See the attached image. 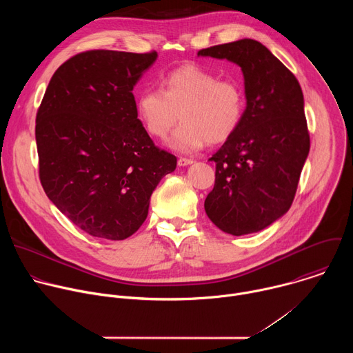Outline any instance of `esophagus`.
<instances>
[{
  "instance_id": "34e87169",
  "label": "esophagus",
  "mask_w": 353,
  "mask_h": 353,
  "mask_svg": "<svg viewBox=\"0 0 353 353\" xmlns=\"http://www.w3.org/2000/svg\"><path fill=\"white\" fill-rule=\"evenodd\" d=\"M177 163H179V166H187V165H191V163H192V159H188V158H179Z\"/></svg>"
}]
</instances>
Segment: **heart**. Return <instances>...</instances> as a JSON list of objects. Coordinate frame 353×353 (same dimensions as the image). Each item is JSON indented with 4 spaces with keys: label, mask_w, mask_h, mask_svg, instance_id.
<instances>
[{
    "label": "heart",
    "mask_w": 353,
    "mask_h": 353,
    "mask_svg": "<svg viewBox=\"0 0 353 353\" xmlns=\"http://www.w3.org/2000/svg\"><path fill=\"white\" fill-rule=\"evenodd\" d=\"M245 110L241 85L195 64L172 70L161 88H145L137 97V116L146 132L165 139L179 119L170 145L180 152H194L210 143H221L239 128Z\"/></svg>",
    "instance_id": "1"
}]
</instances>
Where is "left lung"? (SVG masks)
<instances>
[{"instance_id":"8db88e82","label":"left lung","mask_w":353,"mask_h":353,"mask_svg":"<svg viewBox=\"0 0 353 353\" xmlns=\"http://www.w3.org/2000/svg\"><path fill=\"white\" fill-rule=\"evenodd\" d=\"M198 56L226 59L244 75V117L216 154L208 218L225 233L263 230L288 212L310 149L303 92L296 77L253 39L218 44Z\"/></svg>"}]
</instances>
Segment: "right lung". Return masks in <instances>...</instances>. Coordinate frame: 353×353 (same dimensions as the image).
Returning a JSON list of instances; mask_svg holds the SVG:
<instances>
[{"instance_id": "1", "label": "right lung", "mask_w": 353, "mask_h": 353, "mask_svg": "<svg viewBox=\"0 0 353 353\" xmlns=\"http://www.w3.org/2000/svg\"><path fill=\"white\" fill-rule=\"evenodd\" d=\"M158 54L89 50L59 67L36 114L39 179L81 230L108 240L134 234L149 198L176 169L137 116L132 89Z\"/></svg>"}]
</instances>
